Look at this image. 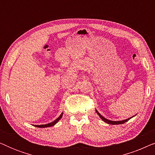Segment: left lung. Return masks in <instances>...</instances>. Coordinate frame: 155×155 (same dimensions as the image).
<instances>
[{
  "label": "left lung",
  "mask_w": 155,
  "mask_h": 155,
  "mask_svg": "<svg viewBox=\"0 0 155 155\" xmlns=\"http://www.w3.org/2000/svg\"><path fill=\"white\" fill-rule=\"evenodd\" d=\"M96 112H97V114H98V115H99V117H100L101 119L104 122L107 123V124H111V125H119V124H124V123L127 122V121H128V120H130V118H132L133 117H134V116H135H135H132V117H130V118H127V119H126V120H116V121H114V120H108V119H107V118H105L104 117V116H101V114H99L98 111H97V109H96Z\"/></svg>",
  "instance_id": "left-lung-1"
}]
</instances>
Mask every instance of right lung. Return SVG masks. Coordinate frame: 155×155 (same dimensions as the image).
Listing matches in <instances>:
<instances>
[{
	"label": "right lung",
	"mask_w": 155,
	"mask_h": 155,
	"mask_svg": "<svg viewBox=\"0 0 155 155\" xmlns=\"http://www.w3.org/2000/svg\"><path fill=\"white\" fill-rule=\"evenodd\" d=\"M63 112L61 113V114L59 116V117H58V118H56V120H54V121L51 123H49V124H44V125H34V126L37 127V128H47V127H51V126H54V125H56L57 123H58L59 120H61V118H62V116H63Z\"/></svg>",
	"instance_id": "1"
}]
</instances>
